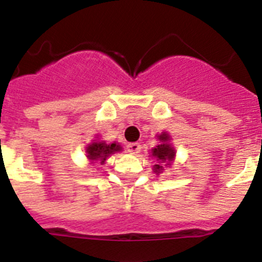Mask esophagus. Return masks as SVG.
I'll return each mask as SVG.
<instances>
[{
    "mask_svg": "<svg viewBox=\"0 0 262 262\" xmlns=\"http://www.w3.org/2000/svg\"><path fill=\"white\" fill-rule=\"evenodd\" d=\"M126 150H128V152L130 154H138L139 151H141V145L137 142H132L126 146Z\"/></svg>",
    "mask_w": 262,
    "mask_h": 262,
    "instance_id": "obj_1",
    "label": "esophagus"
}]
</instances>
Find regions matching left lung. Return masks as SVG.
Here are the masks:
<instances>
[{
  "mask_svg": "<svg viewBox=\"0 0 262 262\" xmlns=\"http://www.w3.org/2000/svg\"><path fill=\"white\" fill-rule=\"evenodd\" d=\"M159 139L163 143H160V145L152 148V156L156 158V160L159 161L158 164L154 165V172L155 173L163 172L164 170L163 163H167L169 165V161H172V159L174 158V150L170 147V145H168V141H169L168 134L163 133L161 136H159Z\"/></svg>",
  "mask_w": 262,
  "mask_h": 262,
  "instance_id": "obj_1",
  "label": "left lung"
}]
</instances>
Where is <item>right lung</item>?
Segmentation results:
<instances>
[{"mask_svg":"<svg viewBox=\"0 0 262 262\" xmlns=\"http://www.w3.org/2000/svg\"><path fill=\"white\" fill-rule=\"evenodd\" d=\"M121 150L119 145L116 143H111V145H107L103 141L102 142H93L92 145H89L86 147L88 158L90 160H101L103 163L107 158H108L111 154H115L116 151Z\"/></svg>","mask_w":262,"mask_h":262,"instance_id":"right-lung-1","label":"right lung"}]
</instances>
